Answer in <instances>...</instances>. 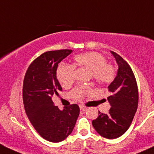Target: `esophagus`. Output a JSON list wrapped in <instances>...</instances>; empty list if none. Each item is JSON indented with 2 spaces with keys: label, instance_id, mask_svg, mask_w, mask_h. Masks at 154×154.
<instances>
[{
  "label": "esophagus",
  "instance_id": "1",
  "mask_svg": "<svg viewBox=\"0 0 154 154\" xmlns=\"http://www.w3.org/2000/svg\"><path fill=\"white\" fill-rule=\"evenodd\" d=\"M80 110H82V111H85V110L87 109L86 107L84 106H82V105H80Z\"/></svg>",
  "mask_w": 154,
  "mask_h": 154
}]
</instances>
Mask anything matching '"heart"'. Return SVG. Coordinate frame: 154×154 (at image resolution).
<instances>
[{"mask_svg":"<svg viewBox=\"0 0 154 154\" xmlns=\"http://www.w3.org/2000/svg\"><path fill=\"white\" fill-rule=\"evenodd\" d=\"M75 66L85 67L91 71L93 80L99 85L110 83L114 78L115 68L107 63V60L103 54L95 51L79 54L74 57V65L61 63L58 66L57 77L63 87L69 88L74 82ZM87 86H80L72 92V97L80 100L89 91Z\"/></svg>","mask_w":154,"mask_h":154,"instance_id":"obj_1","label":"heart"}]
</instances>
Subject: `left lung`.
<instances>
[{
  "label": "left lung",
  "instance_id": "obj_1",
  "mask_svg": "<svg viewBox=\"0 0 154 154\" xmlns=\"http://www.w3.org/2000/svg\"><path fill=\"white\" fill-rule=\"evenodd\" d=\"M111 53L118 65L116 77L108 87L111 94L107 98L111 108L108 114L99 111L100 115L92 125L100 135L113 140L121 137L130 127L137 110L139 94L131 68L122 57L112 51Z\"/></svg>",
  "mask_w": 154,
  "mask_h": 154
}]
</instances>
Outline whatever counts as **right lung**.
Wrapping results in <instances>:
<instances>
[{
  "mask_svg": "<svg viewBox=\"0 0 154 154\" xmlns=\"http://www.w3.org/2000/svg\"><path fill=\"white\" fill-rule=\"evenodd\" d=\"M72 52L71 49L43 53L29 66L23 85L24 108L33 127L45 140L60 142L72 134L80 114L77 104L61 111L51 97L62 87L57 79L58 64Z\"/></svg>",
  "mask_w": 154,
  "mask_h": 154,
  "instance_id": "obj_1",
  "label": "right lung"
}]
</instances>
